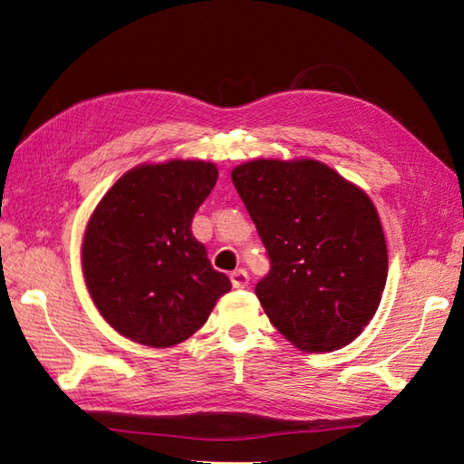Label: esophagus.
I'll use <instances>...</instances> for the list:
<instances>
[{
    "label": "esophagus",
    "instance_id": "34e87169",
    "mask_svg": "<svg viewBox=\"0 0 464 464\" xmlns=\"http://www.w3.org/2000/svg\"><path fill=\"white\" fill-rule=\"evenodd\" d=\"M230 280L234 288H246L249 285V275L246 269H236L230 273Z\"/></svg>",
    "mask_w": 464,
    "mask_h": 464
}]
</instances>
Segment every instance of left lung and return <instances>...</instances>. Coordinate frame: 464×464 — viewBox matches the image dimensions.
Masks as SVG:
<instances>
[{
  "label": "left lung",
  "instance_id": "8db88e82",
  "mask_svg": "<svg viewBox=\"0 0 464 464\" xmlns=\"http://www.w3.org/2000/svg\"><path fill=\"white\" fill-rule=\"evenodd\" d=\"M234 188L271 261L256 285L266 317L305 353L353 343L387 283V244L372 199L327 164L251 160Z\"/></svg>",
  "mask_w": 464,
  "mask_h": 464
}]
</instances>
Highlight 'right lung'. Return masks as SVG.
<instances>
[{"mask_svg": "<svg viewBox=\"0 0 464 464\" xmlns=\"http://www.w3.org/2000/svg\"><path fill=\"white\" fill-rule=\"evenodd\" d=\"M217 178V166L203 160L143 164L96 205L82 237V275L120 334L154 348L184 343L232 288L191 232Z\"/></svg>", "mask_w": 464, "mask_h": 464, "instance_id": "1", "label": "right lung"}]
</instances>
